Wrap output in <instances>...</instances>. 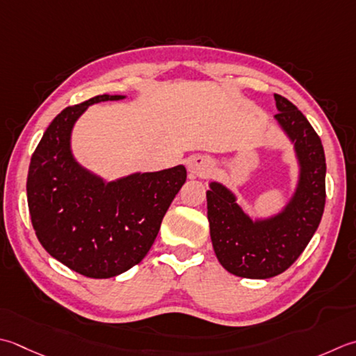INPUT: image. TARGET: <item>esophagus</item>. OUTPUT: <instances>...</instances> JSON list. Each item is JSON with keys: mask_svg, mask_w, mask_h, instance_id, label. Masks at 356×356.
Returning <instances> with one entry per match:
<instances>
[{"mask_svg": "<svg viewBox=\"0 0 356 356\" xmlns=\"http://www.w3.org/2000/svg\"><path fill=\"white\" fill-rule=\"evenodd\" d=\"M188 171H190L193 176H199V177H205L208 172L211 171V162L210 159H207L204 156H197L193 157L190 162H188Z\"/></svg>", "mask_w": 356, "mask_h": 356, "instance_id": "1", "label": "esophagus"}]
</instances>
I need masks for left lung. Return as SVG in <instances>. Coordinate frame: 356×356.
<instances>
[{
    "instance_id": "8db88e82",
    "label": "left lung",
    "mask_w": 356,
    "mask_h": 356,
    "mask_svg": "<svg viewBox=\"0 0 356 356\" xmlns=\"http://www.w3.org/2000/svg\"><path fill=\"white\" fill-rule=\"evenodd\" d=\"M275 115L295 145L299 179L290 202L267 219L253 220L219 182L207 191L214 253L232 275L267 280L293 264L315 234L325 205V156L321 138L307 118L285 97L275 94Z\"/></svg>"
}]
</instances>
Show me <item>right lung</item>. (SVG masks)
Returning <instances> with one entry per match:
<instances>
[{"instance_id": "obj_1", "label": "right lung", "mask_w": 356, "mask_h": 356, "mask_svg": "<svg viewBox=\"0 0 356 356\" xmlns=\"http://www.w3.org/2000/svg\"><path fill=\"white\" fill-rule=\"evenodd\" d=\"M122 99L103 94L63 109L27 174V205L40 243L66 267L95 280L124 273L143 259L186 180L185 166L177 165L106 182L74 159L71 134L79 117L90 104Z\"/></svg>"}]
</instances>
